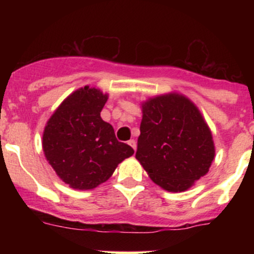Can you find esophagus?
<instances>
[{
  "instance_id": "obj_1",
  "label": "esophagus",
  "mask_w": 254,
  "mask_h": 254,
  "mask_svg": "<svg viewBox=\"0 0 254 254\" xmlns=\"http://www.w3.org/2000/svg\"><path fill=\"white\" fill-rule=\"evenodd\" d=\"M127 143H129L130 146H131L132 148H134V151H136V141H135L134 139H131V140H129V141H127Z\"/></svg>"
}]
</instances>
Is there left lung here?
Masks as SVG:
<instances>
[{
  "mask_svg": "<svg viewBox=\"0 0 254 254\" xmlns=\"http://www.w3.org/2000/svg\"><path fill=\"white\" fill-rule=\"evenodd\" d=\"M215 156L211 131L195 104L168 93L142 103L136 160L168 191H184L205 176Z\"/></svg>",
  "mask_w": 254,
  "mask_h": 254,
  "instance_id": "obj_1",
  "label": "left lung"
}]
</instances>
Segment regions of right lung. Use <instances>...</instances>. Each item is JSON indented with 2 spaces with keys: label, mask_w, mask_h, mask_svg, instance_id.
Wrapping results in <instances>:
<instances>
[{
  "label": "right lung",
  "mask_w": 254,
  "mask_h": 254,
  "mask_svg": "<svg viewBox=\"0 0 254 254\" xmlns=\"http://www.w3.org/2000/svg\"><path fill=\"white\" fill-rule=\"evenodd\" d=\"M108 94L84 86L71 93L48 120L43 151L56 172L73 189H93L111 178L134 150L115 137L101 118Z\"/></svg>",
  "instance_id": "add662e5"
}]
</instances>
